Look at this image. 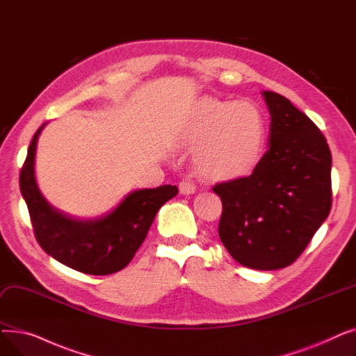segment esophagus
<instances>
[{
    "mask_svg": "<svg viewBox=\"0 0 356 356\" xmlns=\"http://www.w3.org/2000/svg\"><path fill=\"white\" fill-rule=\"evenodd\" d=\"M179 191L181 195H193L196 192V186L191 180H181L179 184Z\"/></svg>",
    "mask_w": 356,
    "mask_h": 356,
    "instance_id": "34e87169",
    "label": "esophagus"
}]
</instances>
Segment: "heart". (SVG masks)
<instances>
[{
    "mask_svg": "<svg viewBox=\"0 0 356 356\" xmlns=\"http://www.w3.org/2000/svg\"><path fill=\"white\" fill-rule=\"evenodd\" d=\"M184 137L199 143L195 163L204 177L228 180L251 172L263 159L268 125L263 108L251 99L204 98L193 108Z\"/></svg>",
    "mask_w": 356,
    "mask_h": 356,
    "instance_id": "b5f03b06",
    "label": "heart"
}]
</instances>
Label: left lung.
Instances as JSON below:
<instances>
[{
    "mask_svg": "<svg viewBox=\"0 0 356 356\" xmlns=\"http://www.w3.org/2000/svg\"><path fill=\"white\" fill-rule=\"evenodd\" d=\"M271 124L252 175L213 186L222 200L218 234L232 258L278 270L298 258L332 208V154L321 129L287 98L264 90Z\"/></svg>",
    "mask_w": 356,
    "mask_h": 356,
    "instance_id": "obj_1",
    "label": "left lung"
}]
</instances>
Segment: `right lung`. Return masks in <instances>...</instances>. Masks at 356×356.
I'll list each match as a JSON object with an SVG mask.
<instances>
[{
	"label": "right lung",
	"instance_id": "1",
	"mask_svg": "<svg viewBox=\"0 0 356 356\" xmlns=\"http://www.w3.org/2000/svg\"><path fill=\"white\" fill-rule=\"evenodd\" d=\"M44 125L35 131L20 173V191L37 242L59 263L85 274L108 275L122 270L141 247L159 209L179 189L164 184L156 189L136 191L102 218L72 219L56 211L37 188L35 147Z\"/></svg>",
	"mask_w": 356,
	"mask_h": 356
}]
</instances>
